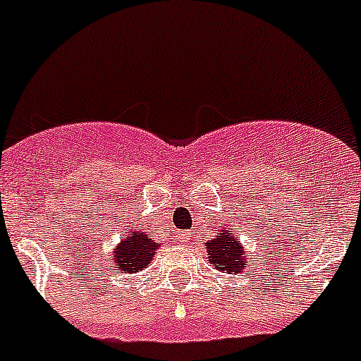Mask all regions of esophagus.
<instances>
[{"label": "esophagus", "instance_id": "obj_1", "mask_svg": "<svg viewBox=\"0 0 361 361\" xmlns=\"http://www.w3.org/2000/svg\"><path fill=\"white\" fill-rule=\"evenodd\" d=\"M185 235H187V234H185V232H180V234H178V235H176V238H178V239H180V241H181V243H185V241H187V238H185Z\"/></svg>", "mask_w": 361, "mask_h": 361}]
</instances>
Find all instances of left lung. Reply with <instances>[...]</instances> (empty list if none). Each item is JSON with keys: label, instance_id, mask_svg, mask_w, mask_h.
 Instances as JSON below:
<instances>
[{"label": "left lung", "instance_id": "obj_1", "mask_svg": "<svg viewBox=\"0 0 361 361\" xmlns=\"http://www.w3.org/2000/svg\"><path fill=\"white\" fill-rule=\"evenodd\" d=\"M207 251L209 264L216 271L227 272V274H239L248 269V257L246 250L243 248L241 239L235 238L234 231L221 228L211 241L204 245Z\"/></svg>", "mask_w": 361, "mask_h": 361}]
</instances>
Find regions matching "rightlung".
I'll list each match as a JSON object with an SVG mask.
<instances>
[{"mask_svg": "<svg viewBox=\"0 0 361 361\" xmlns=\"http://www.w3.org/2000/svg\"><path fill=\"white\" fill-rule=\"evenodd\" d=\"M123 235L126 238L120 239L118 245H115L113 248V265L116 271L126 272V274H136V272L145 271L154 260L160 245L141 228L123 232Z\"/></svg>", "mask_w": 361, "mask_h": 361, "instance_id": "obj_1", "label": "right lung"}]
</instances>
